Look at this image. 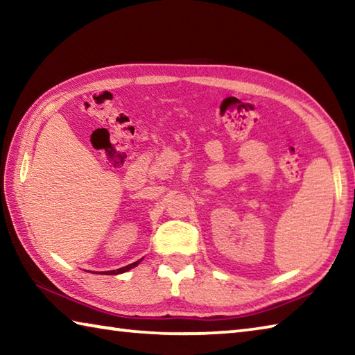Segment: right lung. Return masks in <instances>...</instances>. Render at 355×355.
<instances>
[{
  "instance_id": "obj_1",
  "label": "right lung",
  "mask_w": 355,
  "mask_h": 355,
  "mask_svg": "<svg viewBox=\"0 0 355 355\" xmlns=\"http://www.w3.org/2000/svg\"><path fill=\"white\" fill-rule=\"evenodd\" d=\"M141 261V259H140ZM140 261H135V262H132V263H130V266H126V267H122V268H117V270H111V271H105L103 275H120V273H125V271H128V270H131V268H134L135 266H139V262Z\"/></svg>"
}]
</instances>
